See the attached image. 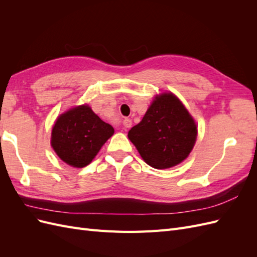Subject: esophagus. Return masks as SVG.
Here are the masks:
<instances>
[{
  "instance_id": "esophagus-1",
  "label": "esophagus",
  "mask_w": 257,
  "mask_h": 257,
  "mask_svg": "<svg viewBox=\"0 0 257 257\" xmlns=\"http://www.w3.org/2000/svg\"><path fill=\"white\" fill-rule=\"evenodd\" d=\"M122 124H123L124 127H131V125H132V120L125 119V120H124V121L122 122Z\"/></svg>"
}]
</instances>
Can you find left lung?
<instances>
[{
    "mask_svg": "<svg viewBox=\"0 0 257 257\" xmlns=\"http://www.w3.org/2000/svg\"><path fill=\"white\" fill-rule=\"evenodd\" d=\"M127 136L148 165L166 169L189 157L196 142L197 126L180 99L173 93H162Z\"/></svg>",
    "mask_w": 257,
    "mask_h": 257,
    "instance_id": "1",
    "label": "left lung"
}]
</instances>
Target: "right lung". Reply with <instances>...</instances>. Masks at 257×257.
<instances>
[{
    "label": "right lung",
    "mask_w": 257,
    "mask_h": 257,
    "mask_svg": "<svg viewBox=\"0 0 257 257\" xmlns=\"http://www.w3.org/2000/svg\"><path fill=\"white\" fill-rule=\"evenodd\" d=\"M113 133L110 124L104 122L88 105H81L57 119L51 132V146L66 164L81 168L90 164Z\"/></svg>",
    "instance_id": "obj_1"
}]
</instances>
